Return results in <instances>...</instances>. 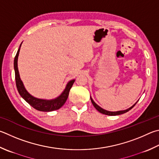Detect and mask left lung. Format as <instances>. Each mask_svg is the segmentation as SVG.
<instances>
[{
  "instance_id": "8db88e82",
  "label": "left lung",
  "mask_w": 159,
  "mask_h": 159,
  "mask_svg": "<svg viewBox=\"0 0 159 159\" xmlns=\"http://www.w3.org/2000/svg\"><path fill=\"white\" fill-rule=\"evenodd\" d=\"M91 99V102L92 103V104H93V106H94V108H96L98 111L100 112L101 113H103V114H105V115H121V114H123V113H125V112L129 111L130 110H131V108H133L134 107V106L136 104V103H135V104L134 106H132L131 108H128L127 110H125V111H117V112H111V111H106V110L103 109L100 107V106H98L97 103H95V102L93 101V99H92V98L90 97Z\"/></svg>"
}]
</instances>
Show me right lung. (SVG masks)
I'll return each instance as SVG.
<instances>
[{"mask_svg": "<svg viewBox=\"0 0 159 159\" xmlns=\"http://www.w3.org/2000/svg\"><path fill=\"white\" fill-rule=\"evenodd\" d=\"M20 45L19 48L17 51L16 55L15 57H14V71H15V80H16V85L17 90H18L19 94L24 98V99L25 102H28L29 104L35 108L37 111H44V112H49L56 111V110L59 109L62 107V106L65 104V103L67 101L69 94H70V91L73 85L75 80H72L71 81L69 82L67 85L64 92L60 95L58 97H57L55 99L51 100H44V99H37V98L34 97L28 93L25 89L24 84H23L22 81L21 80L19 76V73L18 70V67H17V60H18V56L20 51Z\"/></svg>", "mask_w": 159, "mask_h": 159, "instance_id": "obj_1", "label": "right lung"}]
</instances>
